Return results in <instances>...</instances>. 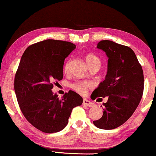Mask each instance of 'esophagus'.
Listing matches in <instances>:
<instances>
[{"mask_svg":"<svg viewBox=\"0 0 156 156\" xmlns=\"http://www.w3.org/2000/svg\"><path fill=\"white\" fill-rule=\"evenodd\" d=\"M83 104L87 106H89V107H93L94 106V104L93 103V102H91L90 101H89V100H87V99H84L83 100Z\"/></svg>","mask_w":156,"mask_h":156,"instance_id":"esophagus-1","label":"esophagus"}]
</instances>
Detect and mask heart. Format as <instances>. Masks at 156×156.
I'll return each mask as SVG.
<instances>
[{"instance_id": "b5f03b06", "label": "heart", "mask_w": 156, "mask_h": 156, "mask_svg": "<svg viewBox=\"0 0 156 156\" xmlns=\"http://www.w3.org/2000/svg\"><path fill=\"white\" fill-rule=\"evenodd\" d=\"M86 62L88 65L89 67L91 66L94 65H101V61L96 55L93 54H88L86 56ZM69 62L65 63V66H64V72L67 73L69 70ZM71 88L74 90L76 92L80 94H84L87 93L88 89H91L92 87V84L91 82H87V81H76L70 84Z\"/></svg>"}]
</instances>
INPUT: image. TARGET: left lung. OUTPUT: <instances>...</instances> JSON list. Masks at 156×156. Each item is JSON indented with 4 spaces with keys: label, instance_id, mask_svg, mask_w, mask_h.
<instances>
[{
    "label": "left lung",
    "instance_id": "8db88e82",
    "mask_svg": "<svg viewBox=\"0 0 156 156\" xmlns=\"http://www.w3.org/2000/svg\"><path fill=\"white\" fill-rule=\"evenodd\" d=\"M108 57L106 78L93 91L91 98L108 97L103 116L93 123L101 129H114L123 124L139 104L144 87V72L129 47L111 40L97 44Z\"/></svg>",
    "mask_w": 156,
    "mask_h": 156
}]
</instances>
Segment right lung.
Here are the masks:
<instances>
[{"label": "right lung", "mask_w": 156, "mask_h": 156, "mask_svg": "<svg viewBox=\"0 0 156 156\" xmlns=\"http://www.w3.org/2000/svg\"><path fill=\"white\" fill-rule=\"evenodd\" d=\"M75 48L72 42L45 40L30 45L21 57L14 80L17 100L27 121L44 133L62 130L73 108L83 102L73 91L59 99L51 90L62 80L64 62Z\"/></svg>", "instance_id": "add662e5"}]
</instances>
